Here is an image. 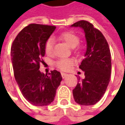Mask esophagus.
<instances>
[{
  "mask_svg": "<svg viewBox=\"0 0 125 125\" xmlns=\"http://www.w3.org/2000/svg\"><path fill=\"white\" fill-rule=\"evenodd\" d=\"M61 75H62V77L63 79H65V77H66V76H67L68 74H66V73H63V72H62V73H61Z\"/></svg>",
  "mask_w": 125,
  "mask_h": 125,
  "instance_id": "34e87169",
  "label": "esophagus"
}]
</instances>
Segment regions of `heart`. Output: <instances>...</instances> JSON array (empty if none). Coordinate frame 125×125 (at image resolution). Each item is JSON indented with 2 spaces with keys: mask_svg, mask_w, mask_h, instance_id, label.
Masks as SVG:
<instances>
[{
  "mask_svg": "<svg viewBox=\"0 0 125 125\" xmlns=\"http://www.w3.org/2000/svg\"><path fill=\"white\" fill-rule=\"evenodd\" d=\"M60 38L63 41H65L67 43V44L72 49H75L79 44V37L72 31L65 32L62 33L60 35ZM53 43L54 41L53 38H49L46 42L44 45V51L47 55H50L52 54ZM72 64H73V61L69 59H60L57 60L55 62V65L58 68L64 71L69 70Z\"/></svg>",
  "mask_w": 125,
  "mask_h": 125,
  "instance_id": "obj_1",
  "label": "heart"
}]
</instances>
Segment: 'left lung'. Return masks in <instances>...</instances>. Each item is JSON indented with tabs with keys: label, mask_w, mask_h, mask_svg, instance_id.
Listing matches in <instances>:
<instances>
[{
	"label": "left lung",
	"mask_w": 125,
	"mask_h": 125,
	"mask_svg": "<svg viewBox=\"0 0 125 125\" xmlns=\"http://www.w3.org/2000/svg\"><path fill=\"white\" fill-rule=\"evenodd\" d=\"M71 27L83 30L87 43L86 51L79 68L84 72L83 79L73 90L75 102L80 105H94L101 99L110 81L111 58L108 42L103 34L86 21H79Z\"/></svg>",
	"instance_id": "1"
}]
</instances>
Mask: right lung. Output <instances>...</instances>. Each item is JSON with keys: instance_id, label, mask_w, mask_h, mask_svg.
Instances as JSON below:
<instances>
[{"instance_id": "obj_1", "label": "right lung", "mask_w": 125, "mask_h": 125, "mask_svg": "<svg viewBox=\"0 0 125 125\" xmlns=\"http://www.w3.org/2000/svg\"><path fill=\"white\" fill-rule=\"evenodd\" d=\"M55 29L52 26L30 24L17 35L11 47L16 81L26 99L37 106H47L54 100L62 79L57 70L51 71L49 75L40 71L46 42Z\"/></svg>"}]
</instances>
